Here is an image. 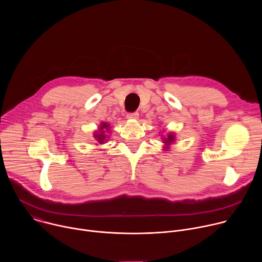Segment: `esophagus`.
<instances>
[{
	"instance_id": "esophagus-1",
	"label": "esophagus",
	"mask_w": 262,
	"mask_h": 262,
	"mask_svg": "<svg viewBox=\"0 0 262 262\" xmlns=\"http://www.w3.org/2000/svg\"><path fill=\"white\" fill-rule=\"evenodd\" d=\"M126 118L129 120H137L139 118V113H137V112H135V113H129L127 114Z\"/></svg>"
}]
</instances>
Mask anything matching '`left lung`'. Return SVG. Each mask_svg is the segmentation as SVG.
<instances>
[{"label": "left lung", "mask_w": 262, "mask_h": 262, "mask_svg": "<svg viewBox=\"0 0 262 262\" xmlns=\"http://www.w3.org/2000/svg\"><path fill=\"white\" fill-rule=\"evenodd\" d=\"M162 136V134H161ZM176 141V134L174 132H168L166 135L162 136V142L164 143L163 150L170 151V146L174 144Z\"/></svg>", "instance_id": "1"}]
</instances>
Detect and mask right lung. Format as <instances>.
<instances>
[{
  "label": "right lung",
  "instance_id": "right-lung-1",
  "mask_svg": "<svg viewBox=\"0 0 262 262\" xmlns=\"http://www.w3.org/2000/svg\"><path fill=\"white\" fill-rule=\"evenodd\" d=\"M111 124L107 122H100V124L98 125L97 129L94 130L93 133V138L97 144H104L107 140H110V136L108 134H111Z\"/></svg>",
  "mask_w": 262,
  "mask_h": 262
}]
</instances>
